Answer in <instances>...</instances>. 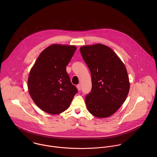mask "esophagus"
Instances as JSON below:
<instances>
[{
    "instance_id": "1",
    "label": "esophagus",
    "mask_w": 157,
    "mask_h": 157,
    "mask_svg": "<svg viewBox=\"0 0 157 157\" xmlns=\"http://www.w3.org/2000/svg\"><path fill=\"white\" fill-rule=\"evenodd\" d=\"M77 89H78V90H82L81 85H80V84H79V85H77Z\"/></svg>"
}]
</instances>
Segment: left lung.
<instances>
[{
	"instance_id": "obj_1",
	"label": "left lung",
	"mask_w": 157,
	"mask_h": 157,
	"mask_svg": "<svg viewBox=\"0 0 157 157\" xmlns=\"http://www.w3.org/2000/svg\"><path fill=\"white\" fill-rule=\"evenodd\" d=\"M80 51L91 74L92 90L85 97L88 110L98 118L109 117L123 104L129 93L126 67L107 46H83Z\"/></svg>"
}]
</instances>
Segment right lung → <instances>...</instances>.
Instances as JSON below:
<instances>
[{
	"mask_svg": "<svg viewBox=\"0 0 157 157\" xmlns=\"http://www.w3.org/2000/svg\"><path fill=\"white\" fill-rule=\"evenodd\" d=\"M76 49L75 46L51 45L40 53L31 69L28 90L44 111L50 114L65 111L77 93L66 69Z\"/></svg>",
	"mask_w": 157,
	"mask_h": 157,
	"instance_id": "obj_1",
	"label": "right lung"
}]
</instances>
